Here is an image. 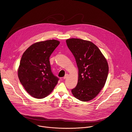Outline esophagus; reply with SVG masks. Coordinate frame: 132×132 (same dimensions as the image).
I'll use <instances>...</instances> for the list:
<instances>
[{
  "label": "esophagus",
  "instance_id": "obj_1",
  "mask_svg": "<svg viewBox=\"0 0 132 132\" xmlns=\"http://www.w3.org/2000/svg\"><path fill=\"white\" fill-rule=\"evenodd\" d=\"M68 77V74H66V75H65V76L63 77V79H66Z\"/></svg>",
  "mask_w": 132,
  "mask_h": 132
}]
</instances>
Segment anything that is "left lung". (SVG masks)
Listing matches in <instances>:
<instances>
[{"mask_svg":"<svg viewBox=\"0 0 132 132\" xmlns=\"http://www.w3.org/2000/svg\"><path fill=\"white\" fill-rule=\"evenodd\" d=\"M66 42L78 68V83L72 93L80 101H89L104 86L109 73L108 62L98 48L90 41L72 38Z\"/></svg>","mask_w":132,"mask_h":132,"instance_id":"8db88e82","label":"left lung"}]
</instances>
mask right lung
<instances>
[{
	"instance_id": "right-lung-1",
	"label": "right lung",
	"mask_w": 132,
	"mask_h": 132,
	"mask_svg": "<svg viewBox=\"0 0 132 132\" xmlns=\"http://www.w3.org/2000/svg\"><path fill=\"white\" fill-rule=\"evenodd\" d=\"M59 44L56 40L36 43L21 57L19 78L26 90L36 98L48 96L58 83L59 78L52 72L49 58Z\"/></svg>"
}]
</instances>
